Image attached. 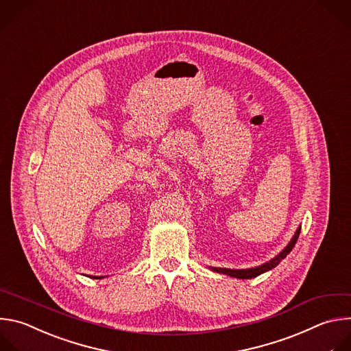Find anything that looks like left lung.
<instances>
[{"mask_svg": "<svg viewBox=\"0 0 351 351\" xmlns=\"http://www.w3.org/2000/svg\"><path fill=\"white\" fill-rule=\"evenodd\" d=\"M299 234H300V227L298 228V231H296L295 237L292 238V241L289 242V245H288L281 253H279L275 258L269 260L268 263H265V264H263V265H258V267H256V268H247V269H230V268H212V269L216 271V272H223V274L230 275V276H234V278H239V279H249V278L258 276L260 274H263V272H265V271L272 269L274 267H276L279 263H281V261L291 253V250L293 249L295 243L298 242Z\"/></svg>", "mask_w": 351, "mask_h": 351, "instance_id": "8db88e82", "label": "left lung"}]
</instances>
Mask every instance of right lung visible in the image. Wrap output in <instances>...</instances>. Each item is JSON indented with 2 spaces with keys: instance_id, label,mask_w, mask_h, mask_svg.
<instances>
[{
  "instance_id": "right-lung-1",
  "label": "right lung",
  "mask_w": 351,
  "mask_h": 351,
  "mask_svg": "<svg viewBox=\"0 0 351 351\" xmlns=\"http://www.w3.org/2000/svg\"><path fill=\"white\" fill-rule=\"evenodd\" d=\"M93 278H97V279H98V278H102V276H93Z\"/></svg>"
}]
</instances>
